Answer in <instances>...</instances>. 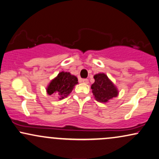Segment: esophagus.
<instances>
[{
    "label": "esophagus",
    "mask_w": 159,
    "mask_h": 159,
    "mask_svg": "<svg viewBox=\"0 0 159 159\" xmlns=\"http://www.w3.org/2000/svg\"><path fill=\"white\" fill-rule=\"evenodd\" d=\"M81 81L83 82L84 84H89V80H88V79H83Z\"/></svg>",
    "instance_id": "1"
}]
</instances>
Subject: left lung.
Wrapping results in <instances>:
<instances>
[{
	"mask_svg": "<svg viewBox=\"0 0 159 159\" xmlns=\"http://www.w3.org/2000/svg\"><path fill=\"white\" fill-rule=\"evenodd\" d=\"M94 83L91 89L95 100L100 103H107L119 94L116 86L105 73H98L94 75Z\"/></svg>",
	"mask_w": 159,
	"mask_h": 159,
	"instance_id": "1",
	"label": "left lung"
}]
</instances>
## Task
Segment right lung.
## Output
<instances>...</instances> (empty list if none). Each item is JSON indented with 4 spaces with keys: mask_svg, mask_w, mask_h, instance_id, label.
Returning a JSON list of instances; mask_svg holds the SVG:
<instances>
[{
    "mask_svg": "<svg viewBox=\"0 0 159 159\" xmlns=\"http://www.w3.org/2000/svg\"><path fill=\"white\" fill-rule=\"evenodd\" d=\"M78 78L76 76L70 74L69 72H64L58 74L48 84L46 91L49 95L56 94L59 95V99L62 100L67 98L73 91V88L78 84Z\"/></svg>",
    "mask_w": 159,
    "mask_h": 159,
    "instance_id": "add662e5",
    "label": "right lung"
}]
</instances>
